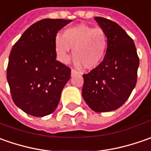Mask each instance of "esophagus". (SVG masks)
Returning a JSON list of instances; mask_svg holds the SVG:
<instances>
[{
	"label": "esophagus",
	"mask_w": 151,
	"mask_h": 151,
	"mask_svg": "<svg viewBox=\"0 0 151 151\" xmlns=\"http://www.w3.org/2000/svg\"><path fill=\"white\" fill-rule=\"evenodd\" d=\"M76 74H77V71H76V70H71V76H75V75H76Z\"/></svg>",
	"instance_id": "esophagus-1"
}]
</instances>
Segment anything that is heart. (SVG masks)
Here are the masks:
<instances>
[{
	"mask_svg": "<svg viewBox=\"0 0 151 151\" xmlns=\"http://www.w3.org/2000/svg\"><path fill=\"white\" fill-rule=\"evenodd\" d=\"M107 48V37L101 28L86 24H79L65 30L63 36L55 37V50L60 60H70V49L77 65L86 70H93L103 60Z\"/></svg>",
	"mask_w": 151,
	"mask_h": 151,
	"instance_id": "1",
	"label": "heart"
}]
</instances>
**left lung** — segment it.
<instances>
[{"instance_id":"1","label":"left lung","mask_w":151,"mask_h":151,"mask_svg":"<svg viewBox=\"0 0 151 151\" xmlns=\"http://www.w3.org/2000/svg\"><path fill=\"white\" fill-rule=\"evenodd\" d=\"M107 37L106 55L98 66L83 75L82 96L96 113L120 107L130 96L137 82L139 59L133 39L113 21L96 17Z\"/></svg>"}]
</instances>
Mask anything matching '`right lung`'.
Returning <instances> with one entry per match:
<instances>
[{
    "instance_id": "obj_1",
    "label": "right lung",
    "mask_w": 151,
    "mask_h": 151,
    "mask_svg": "<svg viewBox=\"0 0 151 151\" xmlns=\"http://www.w3.org/2000/svg\"><path fill=\"white\" fill-rule=\"evenodd\" d=\"M71 20L43 19L30 26L13 45L6 78L14 103L34 117L52 113L70 78V69L56 60L55 37Z\"/></svg>"
}]
</instances>
